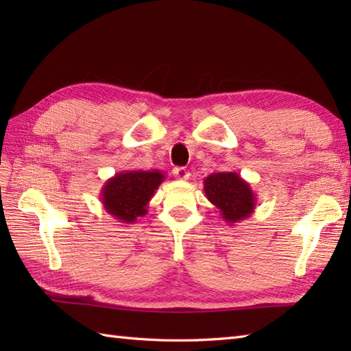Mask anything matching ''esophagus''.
<instances>
[{"mask_svg":"<svg viewBox=\"0 0 351 351\" xmlns=\"http://www.w3.org/2000/svg\"><path fill=\"white\" fill-rule=\"evenodd\" d=\"M173 175H175L176 180L187 181L189 178H190V171H189L187 169H185V167H176V169L173 170Z\"/></svg>","mask_w":351,"mask_h":351,"instance_id":"1","label":"esophagus"}]
</instances>
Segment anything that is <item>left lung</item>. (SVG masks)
<instances>
[{
	"label": "left lung",
	"mask_w": 351,
	"mask_h": 351,
	"mask_svg": "<svg viewBox=\"0 0 351 351\" xmlns=\"http://www.w3.org/2000/svg\"><path fill=\"white\" fill-rule=\"evenodd\" d=\"M206 199L220 210L221 219L229 225L247 219L255 211L256 195L250 184L235 171H220L204 180Z\"/></svg>",
	"instance_id": "1"
}]
</instances>
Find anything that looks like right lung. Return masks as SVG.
<instances>
[{
	"label": "right lung",
	"instance_id": "right-lung-1",
	"mask_svg": "<svg viewBox=\"0 0 351 351\" xmlns=\"http://www.w3.org/2000/svg\"><path fill=\"white\" fill-rule=\"evenodd\" d=\"M164 181L160 170H128L116 173L104 184L101 202L104 210L122 223H136L147 214V204Z\"/></svg>",
	"mask_w": 351,
	"mask_h": 351
}]
</instances>
